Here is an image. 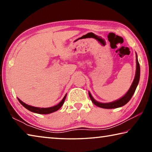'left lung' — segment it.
<instances>
[{"mask_svg":"<svg viewBox=\"0 0 152 152\" xmlns=\"http://www.w3.org/2000/svg\"><path fill=\"white\" fill-rule=\"evenodd\" d=\"M136 62H137V68H136V73H135V78L133 80V82L128 92L126 93L125 96H123L121 99L117 100L116 101L112 102H109V103H101V102H97L96 101L92 98L91 94L88 92L89 96L91 98L92 102L96 105V106L103 108V109H115V108L121 107L122 106H124L127 102L130 101V99H132L133 96V94L137 88V84L139 83V81H140V64H139V61L137 60V56L136 55Z\"/></svg>","mask_w":152,"mask_h":152,"instance_id":"8db88e82","label":"left lung"}]
</instances>
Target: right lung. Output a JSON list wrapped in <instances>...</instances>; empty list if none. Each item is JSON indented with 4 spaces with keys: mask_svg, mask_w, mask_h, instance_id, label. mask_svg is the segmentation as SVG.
<instances>
[{
    "mask_svg": "<svg viewBox=\"0 0 152 152\" xmlns=\"http://www.w3.org/2000/svg\"><path fill=\"white\" fill-rule=\"evenodd\" d=\"M66 97V94L65 95V96L64 97V99L61 100V101L60 102V103L57 105H56L54 107H50V108H39V107H32V106H30V105L25 104V102L20 101L19 99H18V100H19V102L23 105V106L25 108H26L27 110H30V111L35 113H38V114H50V113L55 112L56 110H58L59 109H60L61 106L63 105L64 101H65Z\"/></svg>",
    "mask_w": 152,
    "mask_h": 152,
    "instance_id": "1",
    "label": "right lung"
}]
</instances>
